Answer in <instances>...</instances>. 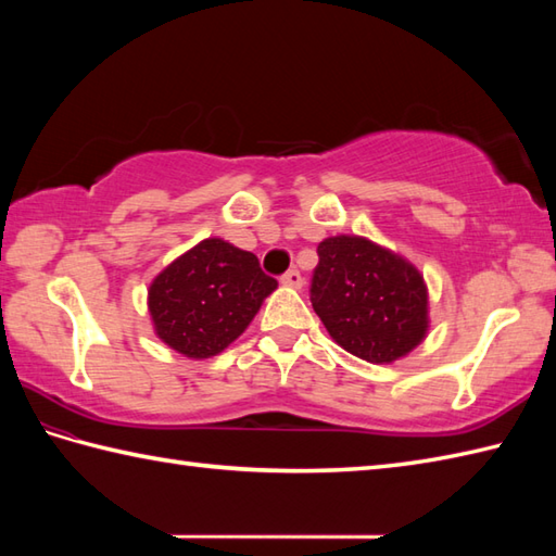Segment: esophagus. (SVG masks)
I'll return each instance as SVG.
<instances>
[{
  "instance_id": "1",
  "label": "esophagus",
  "mask_w": 556,
  "mask_h": 556,
  "mask_svg": "<svg viewBox=\"0 0 556 556\" xmlns=\"http://www.w3.org/2000/svg\"><path fill=\"white\" fill-rule=\"evenodd\" d=\"M281 285L285 287H291V289H301L303 287V277L299 269H289L285 277H281Z\"/></svg>"
}]
</instances>
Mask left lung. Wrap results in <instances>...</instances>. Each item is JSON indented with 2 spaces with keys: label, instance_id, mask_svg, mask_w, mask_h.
<instances>
[{
  "label": "left lung",
  "instance_id": "obj_1",
  "mask_svg": "<svg viewBox=\"0 0 556 556\" xmlns=\"http://www.w3.org/2000/svg\"><path fill=\"white\" fill-rule=\"evenodd\" d=\"M311 303L337 344L368 363L408 356L428 334V287L416 265L365 236L317 245Z\"/></svg>",
  "mask_w": 556,
  "mask_h": 556
}]
</instances>
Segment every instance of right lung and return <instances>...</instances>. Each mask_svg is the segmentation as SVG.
Segmentation results:
<instances>
[{
	"label": "right lung",
	"instance_id": "right-lung-1",
	"mask_svg": "<svg viewBox=\"0 0 556 556\" xmlns=\"http://www.w3.org/2000/svg\"><path fill=\"white\" fill-rule=\"evenodd\" d=\"M277 279L257 257L224 239H205L164 267L148 289L155 334L186 358H212L239 339Z\"/></svg>",
	"mask_w": 556,
	"mask_h": 556
}]
</instances>
